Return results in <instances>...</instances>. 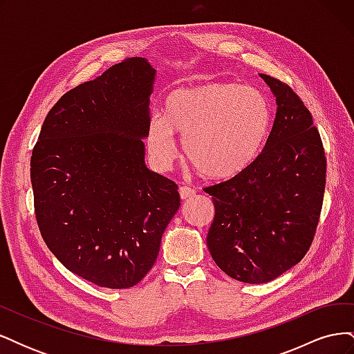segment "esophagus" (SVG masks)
<instances>
[{"instance_id": "1", "label": "esophagus", "mask_w": 354, "mask_h": 354, "mask_svg": "<svg viewBox=\"0 0 354 354\" xmlns=\"http://www.w3.org/2000/svg\"><path fill=\"white\" fill-rule=\"evenodd\" d=\"M178 194H180V198H181V199L186 201V199H190V198L195 196V190L187 187V186H181V187L178 189Z\"/></svg>"}]
</instances>
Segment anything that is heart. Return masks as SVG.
Masks as SVG:
<instances>
[{
  "mask_svg": "<svg viewBox=\"0 0 354 354\" xmlns=\"http://www.w3.org/2000/svg\"><path fill=\"white\" fill-rule=\"evenodd\" d=\"M272 128L264 94L238 82L209 81L178 88L165 100V115L147 122L146 145L153 162L168 168L183 151L202 176L227 181L242 176L260 156Z\"/></svg>",
  "mask_w": 354,
  "mask_h": 354,
  "instance_id": "b5f03b06",
  "label": "heart"
}]
</instances>
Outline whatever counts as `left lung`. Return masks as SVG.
I'll return each mask as SVG.
<instances>
[{
	"instance_id": "obj_1",
	"label": "left lung",
	"mask_w": 354,
	"mask_h": 354,
	"mask_svg": "<svg viewBox=\"0 0 354 354\" xmlns=\"http://www.w3.org/2000/svg\"><path fill=\"white\" fill-rule=\"evenodd\" d=\"M276 99L263 152L236 178L207 187L212 260L233 279L267 283L301 261L322 209L326 158L313 118L279 80L260 73Z\"/></svg>"
}]
</instances>
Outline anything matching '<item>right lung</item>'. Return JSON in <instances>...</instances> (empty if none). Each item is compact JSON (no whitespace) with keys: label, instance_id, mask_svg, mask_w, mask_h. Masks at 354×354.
Returning <instances> with one entry per match:
<instances>
[{"label":"right lung","instance_id":"add662e5","mask_svg":"<svg viewBox=\"0 0 354 354\" xmlns=\"http://www.w3.org/2000/svg\"><path fill=\"white\" fill-rule=\"evenodd\" d=\"M155 80L147 59L131 57L68 91L30 158L42 239L68 270L103 288L143 279L180 208L177 185L145 162Z\"/></svg>","mask_w":354,"mask_h":354}]
</instances>
